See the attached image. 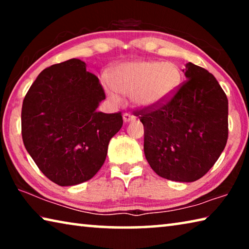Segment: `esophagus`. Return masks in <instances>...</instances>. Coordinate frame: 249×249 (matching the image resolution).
I'll return each instance as SVG.
<instances>
[{
  "label": "esophagus",
  "mask_w": 249,
  "mask_h": 249,
  "mask_svg": "<svg viewBox=\"0 0 249 249\" xmlns=\"http://www.w3.org/2000/svg\"><path fill=\"white\" fill-rule=\"evenodd\" d=\"M123 120H124L125 123H128V122L135 121V116L128 114V113H124V114H123Z\"/></svg>",
  "instance_id": "34e87169"
}]
</instances>
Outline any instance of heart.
I'll return each instance as SVG.
<instances>
[{
  "label": "heart",
  "mask_w": 249,
  "mask_h": 249,
  "mask_svg": "<svg viewBox=\"0 0 249 249\" xmlns=\"http://www.w3.org/2000/svg\"><path fill=\"white\" fill-rule=\"evenodd\" d=\"M181 82L178 67L170 62L135 61L116 67L113 81L102 77V84L109 100L122 101L121 94L133 96L138 107H157L171 99Z\"/></svg>",
  "instance_id": "1"
}]
</instances>
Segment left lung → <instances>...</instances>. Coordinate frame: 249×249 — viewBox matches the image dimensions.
I'll return each mask as SVG.
<instances>
[{
  "label": "left lung",
  "instance_id": "1",
  "mask_svg": "<svg viewBox=\"0 0 249 249\" xmlns=\"http://www.w3.org/2000/svg\"><path fill=\"white\" fill-rule=\"evenodd\" d=\"M187 80L171 99L136 109L144 125V153L162 178L192 182L203 177L224 150L229 137V101L217 80L189 62Z\"/></svg>",
  "mask_w": 249,
  "mask_h": 249
}]
</instances>
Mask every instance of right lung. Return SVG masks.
I'll list each match as a JSON object with an SVG mask.
<instances>
[{"label": "right lung", "mask_w": 249, "mask_h": 249, "mask_svg": "<svg viewBox=\"0 0 249 249\" xmlns=\"http://www.w3.org/2000/svg\"><path fill=\"white\" fill-rule=\"evenodd\" d=\"M102 84L80 59L44 69L25 95L22 137L39 170L59 185L90 180L103 166L122 113L98 112Z\"/></svg>", "instance_id": "1"}]
</instances>
